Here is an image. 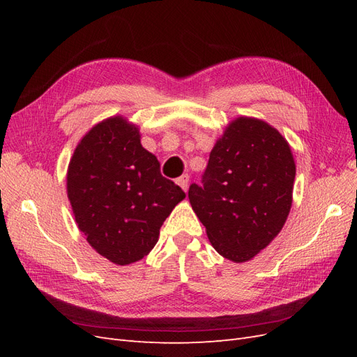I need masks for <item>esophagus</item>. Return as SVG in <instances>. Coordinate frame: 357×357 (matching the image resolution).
<instances>
[{
	"mask_svg": "<svg viewBox=\"0 0 357 357\" xmlns=\"http://www.w3.org/2000/svg\"><path fill=\"white\" fill-rule=\"evenodd\" d=\"M177 183H178V186L186 192L188 188H189V176L188 174H183L181 177L177 178Z\"/></svg>",
	"mask_w": 357,
	"mask_h": 357,
	"instance_id": "esophagus-1",
	"label": "esophagus"
}]
</instances>
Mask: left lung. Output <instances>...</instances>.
<instances>
[{"instance_id":"8db88e82","label":"left lung","mask_w":357,"mask_h":357,"mask_svg":"<svg viewBox=\"0 0 357 357\" xmlns=\"http://www.w3.org/2000/svg\"><path fill=\"white\" fill-rule=\"evenodd\" d=\"M295 160L266 122L238 117L213 147L189 201L219 255L247 262L282 231L291 207Z\"/></svg>"}]
</instances>
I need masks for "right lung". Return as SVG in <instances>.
<instances>
[{
    "instance_id": "obj_1",
    "label": "right lung",
    "mask_w": 357,
    "mask_h": 357,
    "mask_svg": "<svg viewBox=\"0 0 357 357\" xmlns=\"http://www.w3.org/2000/svg\"><path fill=\"white\" fill-rule=\"evenodd\" d=\"M67 192L88 243L117 265L152 250L162 223L186 193L160 174L135 125L110 117L86 134L68 165Z\"/></svg>"
}]
</instances>
